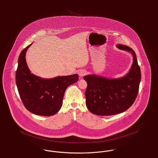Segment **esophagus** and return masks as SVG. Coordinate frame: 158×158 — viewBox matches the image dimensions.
Returning a JSON list of instances; mask_svg holds the SVG:
<instances>
[{
  "instance_id": "1",
  "label": "esophagus",
  "mask_w": 158,
  "mask_h": 158,
  "mask_svg": "<svg viewBox=\"0 0 158 158\" xmlns=\"http://www.w3.org/2000/svg\"><path fill=\"white\" fill-rule=\"evenodd\" d=\"M86 72L85 70H81L79 72V76L80 77H83L86 75Z\"/></svg>"
}]
</instances>
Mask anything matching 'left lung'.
I'll list each match as a JSON object with an SVG mask.
<instances>
[{"label": "left lung", "instance_id": "left-lung-1", "mask_svg": "<svg viewBox=\"0 0 158 158\" xmlns=\"http://www.w3.org/2000/svg\"><path fill=\"white\" fill-rule=\"evenodd\" d=\"M116 47L132 55V64L126 75L112 79L96 75L83 77L88 84L85 91L86 106L96 115L110 116L126 111L138 94L141 73L136 53L126 45L117 44Z\"/></svg>", "mask_w": 158, "mask_h": 158}]
</instances>
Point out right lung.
<instances>
[{"instance_id":"1","label":"right lung","mask_w":158,"mask_h":158,"mask_svg":"<svg viewBox=\"0 0 158 158\" xmlns=\"http://www.w3.org/2000/svg\"><path fill=\"white\" fill-rule=\"evenodd\" d=\"M32 44L21 52L16 72V83L26 108L37 115L50 116L58 112L62 105L66 89L76 83L77 74L44 79L31 73L26 61V53Z\"/></svg>"}]
</instances>
